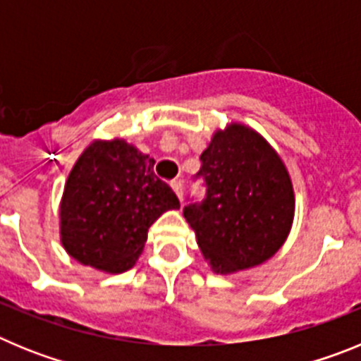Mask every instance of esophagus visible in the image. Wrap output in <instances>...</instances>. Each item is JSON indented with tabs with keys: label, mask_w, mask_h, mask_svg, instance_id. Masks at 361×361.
I'll return each instance as SVG.
<instances>
[{
	"label": "esophagus",
	"mask_w": 361,
	"mask_h": 361,
	"mask_svg": "<svg viewBox=\"0 0 361 361\" xmlns=\"http://www.w3.org/2000/svg\"><path fill=\"white\" fill-rule=\"evenodd\" d=\"M171 188H173L175 195L178 197V200L183 202V200H184V186H183V183H180V180H173V183H171Z\"/></svg>",
	"instance_id": "34e87169"
}]
</instances>
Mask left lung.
I'll return each instance as SVG.
<instances>
[{
  "label": "left lung",
  "instance_id": "1",
  "mask_svg": "<svg viewBox=\"0 0 361 361\" xmlns=\"http://www.w3.org/2000/svg\"><path fill=\"white\" fill-rule=\"evenodd\" d=\"M206 197L184 208L197 244L216 275H231L269 260L288 238L295 191L288 168L250 126L216 130L200 155Z\"/></svg>",
  "mask_w": 361,
  "mask_h": 361
}]
</instances>
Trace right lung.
I'll use <instances>...</instances> for the list:
<instances>
[{
	"label": "right lung",
	"instance_id": "obj_1",
	"mask_svg": "<svg viewBox=\"0 0 361 361\" xmlns=\"http://www.w3.org/2000/svg\"><path fill=\"white\" fill-rule=\"evenodd\" d=\"M153 164L123 139L94 141L79 155L59 206V235L70 257L106 273L135 266L149 226L180 208Z\"/></svg>",
	"mask_w": 361,
	"mask_h": 361
}]
</instances>
